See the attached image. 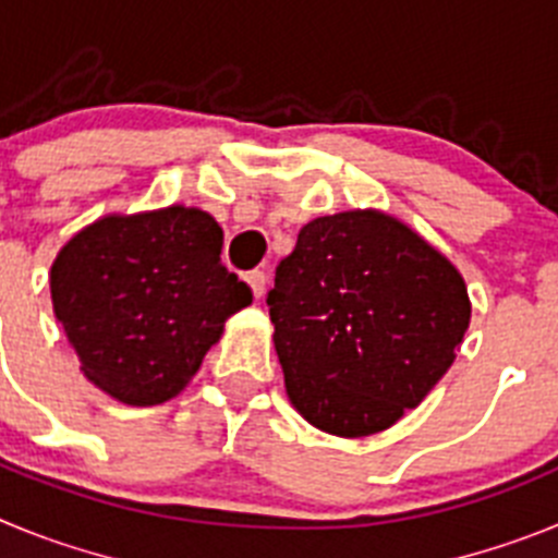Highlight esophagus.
Returning <instances> with one entry per match:
<instances>
[{
	"instance_id": "obj_1",
	"label": "esophagus",
	"mask_w": 558,
	"mask_h": 558,
	"mask_svg": "<svg viewBox=\"0 0 558 558\" xmlns=\"http://www.w3.org/2000/svg\"><path fill=\"white\" fill-rule=\"evenodd\" d=\"M245 282H248V288H251V293H254V299H259V295L265 293L268 276H265V270H251V274H245Z\"/></svg>"
}]
</instances>
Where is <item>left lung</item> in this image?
<instances>
[{
    "label": "left lung",
    "mask_w": 558,
    "mask_h": 558,
    "mask_svg": "<svg viewBox=\"0 0 558 558\" xmlns=\"http://www.w3.org/2000/svg\"><path fill=\"white\" fill-rule=\"evenodd\" d=\"M268 307L290 405L340 438L388 430L416 408L472 318L456 265L379 209L310 220Z\"/></svg>",
    "instance_id": "left-lung-1"
}]
</instances>
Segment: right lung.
<instances>
[{"label":"right lung","mask_w":558,"mask_h":558,"mask_svg":"<svg viewBox=\"0 0 558 558\" xmlns=\"http://www.w3.org/2000/svg\"><path fill=\"white\" fill-rule=\"evenodd\" d=\"M220 248L218 220L181 204L106 215L66 240L49 293L88 383L133 408L190 386L226 322L254 299Z\"/></svg>","instance_id":"1"}]
</instances>
